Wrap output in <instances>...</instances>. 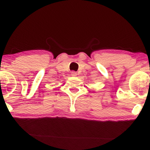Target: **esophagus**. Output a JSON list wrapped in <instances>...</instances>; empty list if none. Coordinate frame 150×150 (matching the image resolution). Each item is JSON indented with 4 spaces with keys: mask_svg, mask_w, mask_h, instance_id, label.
I'll list each match as a JSON object with an SVG mask.
<instances>
[{
    "mask_svg": "<svg viewBox=\"0 0 150 150\" xmlns=\"http://www.w3.org/2000/svg\"><path fill=\"white\" fill-rule=\"evenodd\" d=\"M77 75V74H76V71H71V76H76Z\"/></svg>",
    "mask_w": 150,
    "mask_h": 150,
    "instance_id": "obj_1",
    "label": "esophagus"
}]
</instances>
